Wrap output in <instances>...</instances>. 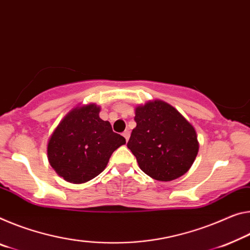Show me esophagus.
I'll use <instances>...</instances> for the list:
<instances>
[{"instance_id":"34e87169","label":"esophagus","mask_w":250,"mask_h":250,"mask_svg":"<svg viewBox=\"0 0 250 250\" xmlns=\"http://www.w3.org/2000/svg\"><path fill=\"white\" fill-rule=\"evenodd\" d=\"M122 136H124L125 139L126 141H128L129 137H130V131H129V130H125V131L124 133H122Z\"/></svg>"}]
</instances>
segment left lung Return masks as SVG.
I'll return each instance as SVG.
<instances>
[{
    "label": "left lung",
    "instance_id": "8db88e82",
    "mask_svg": "<svg viewBox=\"0 0 250 250\" xmlns=\"http://www.w3.org/2000/svg\"><path fill=\"white\" fill-rule=\"evenodd\" d=\"M137 126L128 148L140 169L153 179L171 181L188 171L199 144L193 126L164 101H150L136 108Z\"/></svg>",
    "mask_w": 250,
    "mask_h": 250
}]
</instances>
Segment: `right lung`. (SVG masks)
<instances>
[{
    "mask_svg": "<svg viewBox=\"0 0 250 250\" xmlns=\"http://www.w3.org/2000/svg\"><path fill=\"white\" fill-rule=\"evenodd\" d=\"M100 108H75L63 118L47 144L50 165L63 179L83 184L104 171L111 154L125 139L99 117Z\"/></svg>",
    "mask_w": 250,
    "mask_h": 250,
    "instance_id": "1",
    "label": "right lung"
}]
</instances>
